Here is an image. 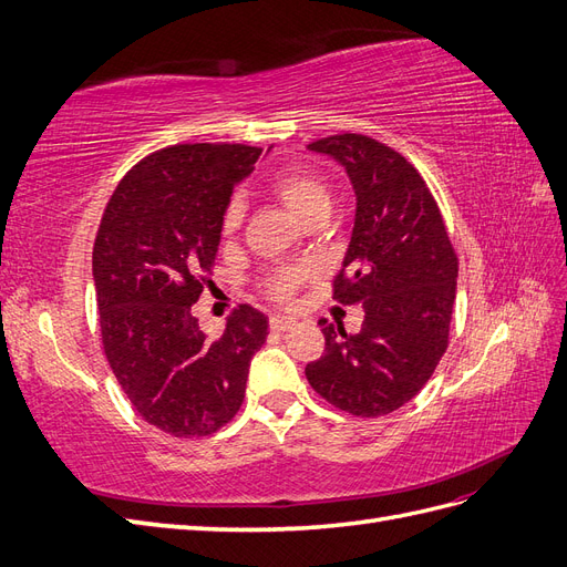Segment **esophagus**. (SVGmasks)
Listing matches in <instances>:
<instances>
[{
  "label": "esophagus",
  "instance_id": "esophagus-1",
  "mask_svg": "<svg viewBox=\"0 0 567 567\" xmlns=\"http://www.w3.org/2000/svg\"><path fill=\"white\" fill-rule=\"evenodd\" d=\"M269 326H271V331H288V329H293L296 326V319H290V317H271L269 319Z\"/></svg>",
  "mask_w": 567,
  "mask_h": 567
}]
</instances>
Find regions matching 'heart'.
I'll return each mask as SVG.
<instances>
[{
  "label": "heart",
  "mask_w": 567,
  "mask_h": 567,
  "mask_svg": "<svg viewBox=\"0 0 567 567\" xmlns=\"http://www.w3.org/2000/svg\"><path fill=\"white\" fill-rule=\"evenodd\" d=\"M269 188L271 194L286 205V210L296 219H300L302 225L307 219H312L317 215H329L331 210V188L319 175H315L312 169L296 167V165L284 167L269 179ZM244 217H246V203L241 196H234L227 203L225 215H221V231L231 236L234 231H238V227H241ZM305 274L307 271L298 267L274 269L267 274V281H265L267 290L277 300L286 302L293 298L298 284L305 279Z\"/></svg>",
  "instance_id": "b5f03b06"
}]
</instances>
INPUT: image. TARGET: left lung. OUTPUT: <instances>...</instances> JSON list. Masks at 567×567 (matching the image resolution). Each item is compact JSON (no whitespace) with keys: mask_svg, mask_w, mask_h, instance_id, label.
I'll list each match as a JSON object with an SVG mask.
<instances>
[{"mask_svg":"<svg viewBox=\"0 0 567 567\" xmlns=\"http://www.w3.org/2000/svg\"><path fill=\"white\" fill-rule=\"evenodd\" d=\"M346 167L354 225L333 281L342 305L362 302V331L323 326L326 350L305 367L326 402L352 416L390 414L416 398L447 350L458 262L433 194L398 151L362 134L307 146Z\"/></svg>","mask_w":567,"mask_h":567,"instance_id":"8db88e82","label":"left lung"}]
</instances>
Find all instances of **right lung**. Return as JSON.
<instances>
[{"instance_id": "right-lung-1", "label": "right lung", "mask_w": 567, "mask_h": 567, "mask_svg": "<svg viewBox=\"0 0 567 567\" xmlns=\"http://www.w3.org/2000/svg\"><path fill=\"white\" fill-rule=\"evenodd\" d=\"M260 153L244 144L167 146L130 169L101 217L92 274L106 359L140 416L175 437L210 435L234 419L269 333L267 317L248 305L215 340L192 312L234 186Z\"/></svg>"}]
</instances>
